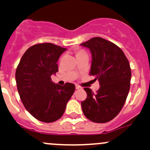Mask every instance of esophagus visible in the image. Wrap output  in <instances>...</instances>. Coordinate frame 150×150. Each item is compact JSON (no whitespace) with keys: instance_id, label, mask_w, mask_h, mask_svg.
<instances>
[{"instance_id":"esophagus-1","label":"esophagus","mask_w":150,"mask_h":150,"mask_svg":"<svg viewBox=\"0 0 150 150\" xmlns=\"http://www.w3.org/2000/svg\"><path fill=\"white\" fill-rule=\"evenodd\" d=\"M75 88H76V90H80V89H83L81 86H80V85H75Z\"/></svg>"}]
</instances>
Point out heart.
I'll use <instances>...</instances> for the list:
<instances>
[{
  "mask_svg": "<svg viewBox=\"0 0 150 150\" xmlns=\"http://www.w3.org/2000/svg\"><path fill=\"white\" fill-rule=\"evenodd\" d=\"M83 52H85L83 50H79L78 52V54H79V53H83Z\"/></svg>",
  "mask_w": 150,
  "mask_h": 150,
  "instance_id": "b5f03b06",
  "label": "heart"
}]
</instances>
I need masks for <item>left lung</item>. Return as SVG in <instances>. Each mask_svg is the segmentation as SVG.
<instances>
[{
    "label": "left lung",
    "mask_w": 150,
    "mask_h": 150,
    "mask_svg": "<svg viewBox=\"0 0 150 150\" xmlns=\"http://www.w3.org/2000/svg\"><path fill=\"white\" fill-rule=\"evenodd\" d=\"M80 45L91 52L90 75L100 85L96 93L84 88L87 98L81 103L82 110L92 122H108L119 114L125 103L130 88V65L120 47L104 38H93Z\"/></svg>",
    "instance_id": "1"
}]
</instances>
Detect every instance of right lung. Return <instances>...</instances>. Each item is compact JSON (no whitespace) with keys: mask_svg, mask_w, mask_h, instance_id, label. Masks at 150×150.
<instances>
[{"mask_svg":"<svg viewBox=\"0 0 150 150\" xmlns=\"http://www.w3.org/2000/svg\"><path fill=\"white\" fill-rule=\"evenodd\" d=\"M66 48L50 42L30 47L16 71L20 98L25 109L35 119L52 122L63 115L75 90L74 84L55 85L51 75L58 72L57 62Z\"/></svg>","mask_w":150,"mask_h":150,"instance_id":"right-lung-1","label":"right lung"}]
</instances>
